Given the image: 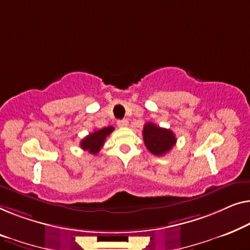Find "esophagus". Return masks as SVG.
Returning <instances> with one entry per match:
<instances>
[{"label": "esophagus", "instance_id": "1", "mask_svg": "<svg viewBox=\"0 0 250 250\" xmlns=\"http://www.w3.org/2000/svg\"><path fill=\"white\" fill-rule=\"evenodd\" d=\"M117 125L119 127H126V126H128V121L127 119H119L117 122Z\"/></svg>", "mask_w": 250, "mask_h": 250}]
</instances>
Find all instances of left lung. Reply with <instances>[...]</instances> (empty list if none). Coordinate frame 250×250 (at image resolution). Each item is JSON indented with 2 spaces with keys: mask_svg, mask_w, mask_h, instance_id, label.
Returning <instances> with one entry per match:
<instances>
[{
  "mask_svg": "<svg viewBox=\"0 0 250 250\" xmlns=\"http://www.w3.org/2000/svg\"><path fill=\"white\" fill-rule=\"evenodd\" d=\"M143 140L146 149L154 155H165L177 142L172 131L162 128L153 123H146L143 128Z\"/></svg>",
  "mask_w": 250,
  "mask_h": 250,
  "instance_id": "1",
  "label": "left lung"
}]
</instances>
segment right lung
Masks as SVG:
<instances>
[{
  "label": "right lung",
  "instance_id": "add662e5",
  "mask_svg": "<svg viewBox=\"0 0 250 250\" xmlns=\"http://www.w3.org/2000/svg\"><path fill=\"white\" fill-rule=\"evenodd\" d=\"M113 131V126H108V127H104L98 129V131L90 133L88 136H85L80 142L81 149L89 151V153L96 155L100 151L101 147H103L106 137Z\"/></svg>",
  "mask_w": 250,
  "mask_h": 250
}]
</instances>
